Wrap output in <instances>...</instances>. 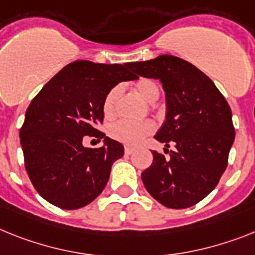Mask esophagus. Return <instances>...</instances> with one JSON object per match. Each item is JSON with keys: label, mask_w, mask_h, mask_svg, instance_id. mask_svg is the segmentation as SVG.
Returning a JSON list of instances; mask_svg holds the SVG:
<instances>
[{"label": "esophagus", "mask_w": 255, "mask_h": 255, "mask_svg": "<svg viewBox=\"0 0 255 255\" xmlns=\"http://www.w3.org/2000/svg\"><path fill=\"white\" fill-rule=\"evenodd\" d=\"M134 151L133 147H129V146H126L124 147V153H126V155H131L132 153Z\"/></svg>", "instance_id": "1"}]
</instances>
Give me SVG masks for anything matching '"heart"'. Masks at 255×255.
Returning a JSON list of instances; mask_svg holds the SVG:
<instances>
[{
  "mask_svg": "<svg viewBox=\"0 0 255 255\" xmlns=\"http://www.w3.org/2000/svg\"><path fill=\"white\" fill-rule=\"evenodd\" d=\"M134 91L137 92L145 101L155 102L159 98V87L151 79H140L134 83ZM121 96V88L113 87L106 93L102 101V114L105 119H113L117 114L118 98ZM153 132V124L147 121L142 122H126L119 121L109 127V136L122 144L134 145L140 144L142 138Z\"/></svg>",
  "mask_w": 255,
  "mask_h": 255,
  "instance_id": "obj_1",
  "label": "heart"
}]
</instances>
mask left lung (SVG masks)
<instances>
[{"label":"left lung","instance_id":"8db88e82","mask_svg":"<svg viewBox=\"0 0 255 255\" xmlns=\"http://www.w3.org/2000/svg\"><path fill=\"white\" fill-rule=\"evenodd\" d=\"M144 78L159 79L167 117L154 138L174 150H153V163L141 174L153 198L170 209L194 206L219 183L235 140L232 111L211 79L189 62L163 54L131 62Z\"/></svg>","mask_w":255,"mask_h":255}]
</instances>
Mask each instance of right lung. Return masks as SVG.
I'll return each instance as SVG.
<instances>
[{"instance_id": "1", "label": "right lung", "mask_w": 255, "mask_h": 255, "mask_svg": "<svg viewBox=\"0 0 255 255\" xmlns=\"http://www.w3.org/2000/svg\"><path fill=\"white\" fill-rule=\"evenodd\" d=\"M124 65L75 61L53 76L32 100L20 128L24 167L32 185L51 205L76 210L96 200L123 157L121 142L82 146L85 135L105 137L102 101L118 83L137 79Z\"/></svg>"}]
</instances>
